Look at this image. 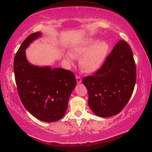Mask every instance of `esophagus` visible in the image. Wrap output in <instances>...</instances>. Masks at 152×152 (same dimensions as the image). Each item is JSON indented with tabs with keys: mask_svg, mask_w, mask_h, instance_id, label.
I'll use <instances>...</instances> for the list:
<instances>
[{
	"mask_svg": "<svg viewBox=\"0 0 152 152\" xmlns=\"http://www.w3.org/2000/svg\"><path fill=\"white\" fill-rule=\"evenodd\" d=\"M76 80H77V84H80V83L82 82V78H81L78 75H76Z\"/></svg>",
	"mask_w": 152,
	"mask_h": 152,
	"instance_id": "34e87169",
	"label": "esophagus"
}]
</instances>
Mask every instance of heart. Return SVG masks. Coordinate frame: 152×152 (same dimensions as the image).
<instances>
[{
  "mask_svg": "<svg viewBox=\"0 0 152 152\" xmlns=\"http://www.w3.org/2000/svg\"><path fill=\"white\" fill-rule=\"evenodd\" d=\"M109 50V45L104 41H97L94 39H89L82 44L74 49L76 55L81 56L80 59V66L84 72H95L99 68L104 60ZM67 59L72 61V56L68 55Z\"/></svg>",
  "mask_w": 152,
  "mask_h": 152,
  "instance_id": "obj_1",
  "label": "heart"
}]
</instances>
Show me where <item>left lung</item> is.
<instances>
[{
  "mask_svg": "<svg viewBox=\"0 0 152 152\" xmlns=\"http://www.w3.org/2000/svg\"><path fill=\"white\" fill-rule=\"evenodd\" d=\"M136 80L132 50L124 40L116 43L103 65L93 75L83 78L88 92V106L95 115L111 117L129 100Z\"/></svg>",
  "mask_w": 152,
  "mask_h": 152,
  "instance_id": "left-lung-1",
  "label": "left lung"
}]
</instances>
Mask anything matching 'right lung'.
<instances>
[{"label":"right lung","mask_w":152,"mask_h":152,"mask_svg":"<svg viewBox=\"0 0 152 152\" xmlns=\"http://www.w3.org/2000/svg\"><path fill=\"white\" fill-rule=\"evenodd\" d=\"M41 35L39 32L33 33L22 43L14 57V76L20 101L28 111L41 121L55 122L65 115L77 82L69 70L29 63L26 49Z\"/></svg>","instance_id":"right-lung-1"}]
</instances>
